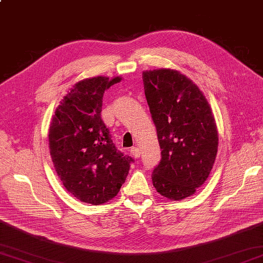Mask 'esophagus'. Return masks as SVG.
Listing matches in <instances>:
<instances>
[{"mask_svg": "<svg viewBox=\"0 0 263 263\" xmlns=\"http://www.w3.org/2000/svg\"><path fill=\"white\" fill-rule=\"evenodd\" d=\"M130 154H131V156L132 157H135L136 159H138L139 157H140V149L139 148H137V147H133V148H131V150H130Z\"/></svg>", "mask_w": 263, "mask_h": 263, "instance_id": "obj_1", "label": "esophagus"}]
</instances>
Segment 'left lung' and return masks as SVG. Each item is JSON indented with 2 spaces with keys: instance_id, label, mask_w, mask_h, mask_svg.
<instances>
[{
  "instance_id": "1",
  "label": "left lung",
  "mask_w": 263,
  "mask_h": 263,
  "mask_svg": "<svg viewBox=\"0 0 263 263\" xmlns=\"http://www.w3.org/2000/svg\"><path fill=\"white\" fill-rule=\"evenodd\" d=\"M142 80L161 149L153 184L164 198L183 200L202 185L215 164L214 114L203 92L180 71H143Z\"/></svg>"
}]
</instances>
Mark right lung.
Instances as JSON below:
<instances>
[{"label":"right lung","instance_id":"1","mask_svg":"<svg viewBox=\"0 0 263 263\" xmlns=\"http://www.w3.org/2000/svg\"><path fill=\"white\" fill-rule=\"evenodd\" d=\"M120 81V77L99 76L77 82L49 124V153L58 176L76 199L93 205L119 193L133 161L116 149L100 117L105 90Z\"/></svg>","mask_w":263,"mask_h":263}]
</instances>
